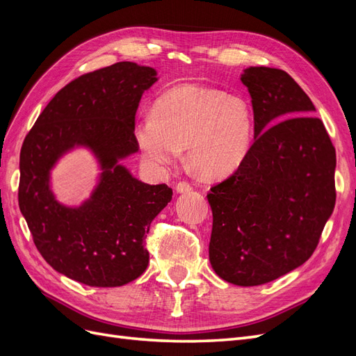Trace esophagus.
<instances>
[{
  "instance_id": "1",
  "label": "esophagus",
  "mask_w": 356,
  "mask_h": 356,
  "mask_svg": "<svg viewBox=\"0 0 356 356\" xmlns=\"http://www.w3.org/2000/svg\"><path fill=\"white\" fill-rule=\"evenodd\" d=\"M175 190H177V193H190L191 190H193V187H191V184L190 182H187V181H179L178 184L175 186Z\"/></svg>"
}]
</instances>
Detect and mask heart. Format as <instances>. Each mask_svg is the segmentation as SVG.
Segmentation results:
<instances>
[{"instance_id":"obj_1","label":"heart","mask_w":356,"mask_h":356,"mask_svg":"<svg viewBox=\"0 0 356 356\" xmlns=\"http://www.w3.org/2000/svg\"><path fill=\"white\" fill-rule=\"evenodd\" d=\"M254 127L252 106L242 96L179 84L159 96L153 111L139 115L135 138L152 169L172 166L187 148L188 165L199 177L222 179L250 156Z\"/></svg>"}]
</instances>
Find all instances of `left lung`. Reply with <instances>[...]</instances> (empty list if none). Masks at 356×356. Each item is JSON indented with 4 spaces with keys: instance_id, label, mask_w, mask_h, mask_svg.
<instances>
[{
    "instance_id": "8db88e82",
    "label": "left lung",
    "mask_w": 356,
    "mask_h": 356,
    "mask_svg": "<svg viewBox=\"0 0 356 356\" xmlns=\"http://www.w3.org/2000/svg\"><path fill=\"white\" fill-rule=\"evenodd\" d=\"M254 144L208 193L209 261L225 282L255 286L306 263L336 204V149L309 96L282 70L250 67Z\"/></svg>"
}]
</instances>
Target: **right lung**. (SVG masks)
<instances>
[{
	"label": "right lung",
	"instance_id": "1",
	"mask_svg": "<svg viewBox=\"0 0 356 356\" xmlns=\"http://www.w3.org/2000/svg\"><path fill=\"white\" fill-rule=\"evenodd\" d=\"M157 71L118 62L60 89L26 135L20 149L19 208L42 258L72 281L122 286L148 266L149 224L172 199L166 184L135 178L120 160L135 154V114ZM88 147L102 174L79 207L60 204L51 169L74 147Z\"/></svg>",
	"mask_w": 356,
	"mask_h": 356
}]
</instances>
